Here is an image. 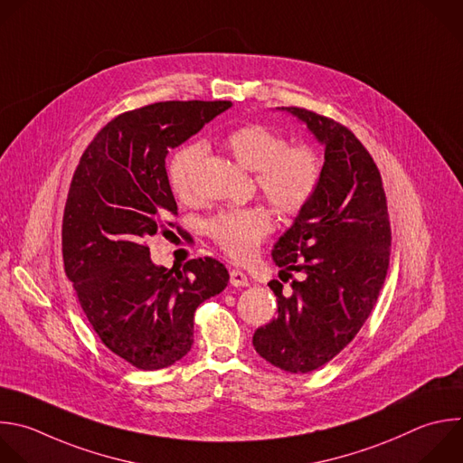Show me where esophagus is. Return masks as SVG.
<instances>
[{
  "label": "esophagus",
  "instance_id": "1",
  "mask_svg": "<svg viewBox=\"0 0 463 463\" xmlns=\"http://www.w3.org/2000/svg\"><path fill=\"white\" fill-rule=\"evenodd\" d=\"M229 274H231V285H234V287H247L249 285L247 276L240 269H232Z\"/></svg>",
  "mask_w": 463,
  "mask_h": 463
}]
</instances>
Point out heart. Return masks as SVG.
<instances>
[{
	"mask_svg": "<svg viewBox=\"0 0 463 463\" xmlns=\"http://www.w3.org/2000/svg\"><path fill=\"white\" fill-rule=\"evenodd\" d=\"M223 143L243 167L254 171L260 193L283 216H298L315 200L324 176V160L315 146L288 145L283 132L265 123L234 127ZM202 154L200 143H187L171 158L169 184L182 200L193 198V175ZM270 231L272 218L260 205L227 209L207 222L209 238L236 261L252 258Z\"/></svg>",
	"mask_w": 463,
	"mask_h": 463,
	"instance_id": "b5f03b06",
	"label": "heart"
}]
</instances>
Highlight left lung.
<instances>
[{
	"label": "left lung",
	"instance_id": "left-lung-1",
	"mask_svg": "<svg viewBox=\"0 0 463 463\" xmlns=\"http://www.w3.org/2000/svg\"><path fill=\"white\" fill-rule=\"evenodd\" d=\"M283 109L326 145L324 176L272 250L281 274L296 270L301 279L292 281L290 296L278 279L269 281L278 318L256 329L252 345L274 367L299 374L326 365L354 340L383 287L392 236L382 175L362 141L333 118Z\"/></svg>",
	"mask_w": 463,
	"mask_h": 463
}]
</instances>
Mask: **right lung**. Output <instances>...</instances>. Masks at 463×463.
Listing matches in <instances>:
<instances>
[{
    "label": "right lung",
    "mask_w": 463,
    "mask_h": 463,
    "mask_svg": "<svg viewBox=\"0 0 463 463\" xmlns=\"http://www.w3.org/2000/svg\"><path fill=\"white\" fill-rule=\"evenodd\" d=\"M231 101H160L110 119L74 171L61 225L65 274L103 345L141 371L182 360L198 305L229 281L223 263L158 267L146 240L182 231L165 158Z\"/></svg>",
    "instance_id": "add662e5"
}]
</instances>
